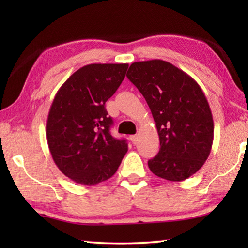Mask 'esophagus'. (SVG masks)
<instances>
[{
  "label": "esophagus",
  "mask_w": 248,
  "mask_h": 248,
  "mask_svg": "<svg viewBox=\"0 0 248 248\" xmlns=\"http://www.w3.org/2000/svg\"><path fill=\"white\" fill-rule=\"evenodd\" d=\"M130 140H131L132 144L136 145L138 143V136H131V137H130Z\"/></svg>",
  "instance_id": "1"
}]
</instances>
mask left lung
Returning a JSON list of instances; mask_svg holds the SVG:
<instances>
[{
    "mask_svg": "<svg viewBox=\"0 0 248 248\" xmlns=\"http://www.w3.org/2000/svg\"><path fill=\"white\" fill-rule=\"evenodd\" d=\"M128 78L143 95L159 137V151L149 159L151 171L170 182L197 173L213 142V118L208 100L194 78L170 62H134Z\"/></svg>",
    "mask_w": 248,
    "mask_h": 248,
    "instance_id": "left-lung-1",
    "label": "left lung"
}]
</instances>
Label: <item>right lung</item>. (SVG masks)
<instances>
[{
    "mask_svg": "<svg viewBox=\"0 0 248 248\" xmlns=\"http://www.w3.org/2000/svg\"><path fill=\"white\" fill-rule=\"evenodd\" d=\"M127 63H94L74 72L57 92L47 120V141L58 169L77 184L96 185L114 175L128 151L110 134L105 103L118 90Z\"/></svg>",
    "mask_w": 248,
    "mask_h": 248,
    "instance_id": "1",
    "label": "right lung"
}]
</instances>
